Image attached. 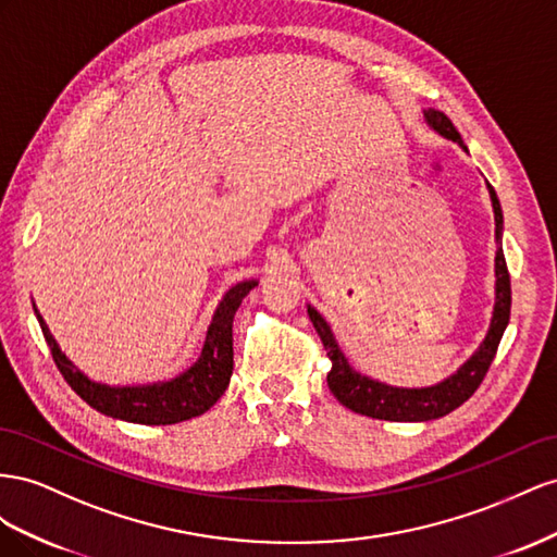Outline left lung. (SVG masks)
<instances>
[{
  "label": "left lung",
  "mask_w": 557,
  "mask_h": 557,
  "mask_svg": "<svg viewBox=\"0 0 557 557\" xmlns=\"http://www.w3.org/2000/svg\"><path fill=\"white\" fill-rule=\"evenodd\" d=\"M424 121L429 128H434L438 135L457 141L462 145V137H459L453 121L443 114L438 109H424ZM492 210H495V237H497V257H495V312H492V322L485 341L481 347L475 349L471 359L459 367L457 373L443 380V383L434 387H420V389H408V387H392L385 383H377V380L361 375L349 367V361L341 352V347L333 338L331 326L326 324L324 317L317 312L312 306H308L310 320L320 333L324 343L326 357L331 359V371L326 375L329 389L333 392L336 399L347 406L349 410L361 412V416H369L375 420H389V422H426L448 416L455 408L462 406L469 396L479 389L483 377L490 369L492 359L497 355L499 341L504 336V329L508 324V317H511V277H508L506 259L502 251V228H504V216H502V205L495 194V188L487 184Z\"/></svg>",
  "instance_id": "8db88e82"
}]
</instances>
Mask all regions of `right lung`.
Listing matches in <instances>:
<instances>
[{
  "label": "right lung",
  "instance_id": "1",
  "mask_svg": "<svg viewBox=\"0 0 557 557\" xmlns=\"http://www.w3.org/2000/svg\"><path fill=\"white\" fill-rule=\"evenodd\" d=\"M257 280L235 284L221 300L212 324L205 336L202 352L198 361L182 375L168 380V383L137 385V387H109L102 383H92L88 375L78 371L74 363L62 355L49 326L41 320L39 310L37 320L44 331V338L51 347V355L58 371L67 380V385L82 396V399L100 410L102 416L119 418L137 424H177L190 418L202 416L210 410L219 396L226 392L233 373V317L240 308L243 298L257 287Z\"/></svg>",
  "mask_w": 557,
  "mask_h": 557
}]
</instances>
